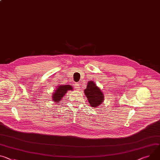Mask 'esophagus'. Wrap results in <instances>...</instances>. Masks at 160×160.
Returning <instances> with one entry per match:
<instances>
[{"label":"esophagus","mask_w":160,"mask_h":160,"mask_svg":"<svg viewBox=\"0 0 160 160\" xmlns=\"http://www.w3.org/2000/svg\"><path fill=\"white\" fill-rule=\"evenodd\" d=\"M80 84H78V83H75V89L76 90H80Z\"/></svg>","instance_id":"34e87169"}]
</instances>
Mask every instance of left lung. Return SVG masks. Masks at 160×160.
<instances>
[{"instance_id":"1","label":"left lung","mask_w":160,"mask_h":160,"mask_svg":"<svg viewBox=\"0 0 160 160\" xmlns=\"http://www.w3.org/2000/svg\"><path fill=\"white\" fill-rule=\"evenodd\" d=\"M84 93L92 107L96 108L103 102L104 95L93 81L88 82Z\"/></svg>"}]
</instances>
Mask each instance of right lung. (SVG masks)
I'll list each match as a JSON object with an SVG mask.
<instances>
[{
  "mask_svg": "<svg viewBox=\"0 0 160 160\" xmlns=\"http://www.w3.org/2000/svg\"><path fill=\"white\" fill-rule=\"evenodd\" d=\"M72 90V86L69 85H60L57 88V89L55 91L52 95V99L54 102L58 103L60 102L63 96L68 91Z\"/></svg>",
  "mask_w": 160,
  "mask_h": 160,
  "instance_id": "right-lung-1",
  "label": "right lung"
}]
</instances>
